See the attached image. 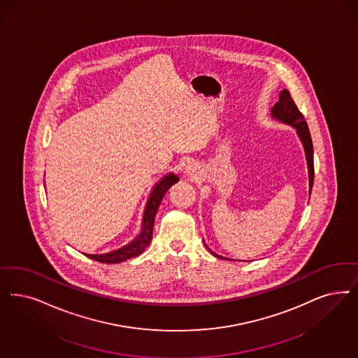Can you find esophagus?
<instances>
[{
	"instance_id": "esophagus-1",
	"label": "esophagus",
	"mask_w": 358,
	"mask_h": 358,
	"mask_svg": "<svg viewBox=\"0 0 358 358\" xmlns=\"http://www.w3.org/2000/svg\"><path fill=\"white\" fill-rule=\"evenodd\" d=\"M190 171H192V168H187V173H190Z\"/></svg>"
}]
</instances>
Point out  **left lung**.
<instances>
[{
	"label": "left lung",
	"mask_w": 358,
	"mask_h": 358,
	"mask_svg": "<svg viewBox=\"0 0 358 358\" xmlns=\"http://www.w3.org/2000/svg\"><path fill=\"white\" fill-rule=\"evenodd\" d=\"M272 116L283 123L291 124L297 129V134L300 136L304 150H306V157L308 162L309 172V194L312 192V185H313V177H315V166H313V144H312V138L309 134L308 124L306 122L303 113L299 111L297 106L294 101V99L291 98V94L283 90L280 92L279 101L275 103L273 108H272ZM211 252V251H210ZM215 255V254H214ZM218 258H222L220 255H215Z\"/></svg>",
	"instance_id": "1"
}]
</instances>
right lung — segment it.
I'll return each instance as SVG.
<instances>
[{
	"mask_svg": "<svg viewBox=\"0 0 358 358\" xmlns=\"http://www.w3.org/2000/svg\"><path fill=\"white\" fill-rule=\"evenodd\" d=\"M176 182H178V177L174 176V174H169V176L164 177L160 182L155 186V189L152 190V193L149 196L147 208H145V211H144V220H143L141 233L136 238L134 242H131L129 245L124 246L123 248H119L116 251L108 252V254H101V255L85 254V255L88 257V258H91V259L96 260V262H100V263H106V264L120 263V262H124V260L140 255L149 246V243L152 241L155 218H156V213H157L159 206H160L161 199L165 196L168 189L171 186L174 185Z\"/></svg>",
	"mask_w": 358,
	"mask_h": 358,
	"instance_id": "1",
	"label": "right lung"
}]
</instances>
